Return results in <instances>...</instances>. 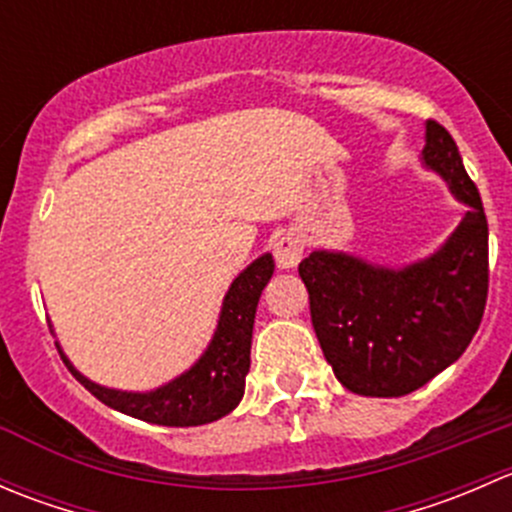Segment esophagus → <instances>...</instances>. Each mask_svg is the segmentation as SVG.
I'll return each mask as SVG.
<instances>
[{"instance_id": "34e87169", "label": "esophagus", "mask_w": 512, "mask_h": 512, "mask_svg": "<svg viewBox=\"0 0 512 512\" xmlns=\"http://www.w3.org/2000/svg\"><path fill=\"white\" fill-rule=\"evenodd\" d=\"M304 255V237L299 232H285L280 240L275 242V260L277 267L282 270H292V267L299 265Z\"/></svg>"}]
</instances>
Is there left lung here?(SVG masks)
<instances>
[{"label": "left lung", "mask_w": 512, "mask_h": 512, "mask_svg": "<svg viewBox=\"0 0 512 512\" xmlns=\"http://www.w3.org/2000/svg\"><path fill=\"white\" fill-rule=\"evenodd\" d=\"M421 163L466 205L433 255L404 267L317 250L299 262L312 327L344 389L406 396L453 364L483 319L488 297V220L451 133L426 123Z\"/></svg>", "instance_id": "left-lung-1"}]
</instances>
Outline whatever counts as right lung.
I'll list each match as a JSON object with an SVG mask.
<instances>
[{
    "label": "right lung",
    "instance_id": "obj_1",
    "mask_svg": "<svg viewBox=\"0 0 512 512\" xmlns=\"http://www.w3.org/2000/svg\"><path fill=\"white\" fill-rule=\"evenodd\" d=\"M272 272H275V260L270 252L247 265L225 292L218 327L208 349L188 371L153 391H121L96 384L74 369V364L61 352L59 342H56V349L71 374L101 404L121 414L158 423V426H203V423L218 421L230 414L245 394L257 302Z\"/></svg>",
    "mask_w": 512,
    "mask_h": 512
}]
</instances>
